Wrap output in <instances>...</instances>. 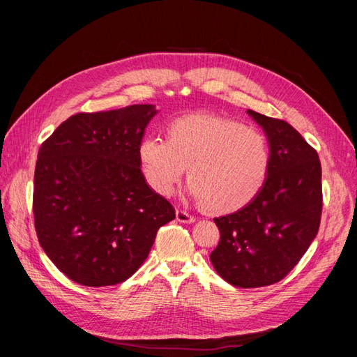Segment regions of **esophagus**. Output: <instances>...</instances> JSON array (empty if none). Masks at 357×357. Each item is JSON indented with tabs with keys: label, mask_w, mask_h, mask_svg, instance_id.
<instances>
[{
	"label": "esophagus",
	"mask_w": 357,
	"mask_h": 357,
	"mask_svg": "<svg viewBox=\"0 0 357 357\" xmlns=\"http://www.w3.org/2000/svg\"><path fill=\"white\" fill-rule=\"evenodd\" d=\"M176 219L180 223H193V222H195V218H193V215L188 214L186 211H181V210L176 211Z\"/></svg>",
	"instance_id": "obj_1"
}]
</instances>
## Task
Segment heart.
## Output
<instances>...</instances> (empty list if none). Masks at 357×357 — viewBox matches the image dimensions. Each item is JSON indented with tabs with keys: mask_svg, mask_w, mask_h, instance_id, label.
Instances as JSON below:
<instances>
[{
	"mask_svg": "<svg viewBox=\"0 0 357 357\" xmlns=\"http://www.w3.org/2000/svg\"><path fill=\"white\" fill-rule=\"evenodd\" d=\"M168 139L146 137L138 159L147 185L169 197L186 168L188 193L214 214L243 208L262 189L269 150L256 129L232 119L192 113L168 125Z\"/></svg>",
	"mask_w": 357,
	"mask_h": 357,
	"instance_id": "b5f03b06",
	"label": "heart"
}]
</instances>
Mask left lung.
Returning <instances> with one entry per match:
<instances>
[{
    "mask_svg": "<svg viewBox=\"0 0 357 357\" xmlns=\"http://www.w3.org/2000/svg\"><path fill=\"white\" fill-rule=\"evenodd\" d=\"M247 114L266 135L268 174L252 202L214 219L220 241L210 255L225 282L244 289L284 278L314 241L321 218L316 150L287 122L253 110Z\"/></svg>",
    "mask_w": 357,
    "mask_h": 357,
    "instance_id": "left-lung-1",
    "label": "left lung"
}]
</instances>
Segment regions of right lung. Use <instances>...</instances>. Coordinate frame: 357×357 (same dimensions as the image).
<instances>
[{
	"label": "right lung",
	"instance_id": "obj_1",
	"mask_svg": "<svg viewBox=\"0 0 357 357\" xmlns=\"http://www.w3.org/2000/svg\"><path fill=\"white\" fill-rule=\"evenodd\" d=\"M152 104L79 113L38 150L34 220L50 261L73 282L123 283L142 266L172 205L147 185L138 159Z\"/></svg>",
	"mask_w": 357,
	"mask_h": 357
}]
</instances>
